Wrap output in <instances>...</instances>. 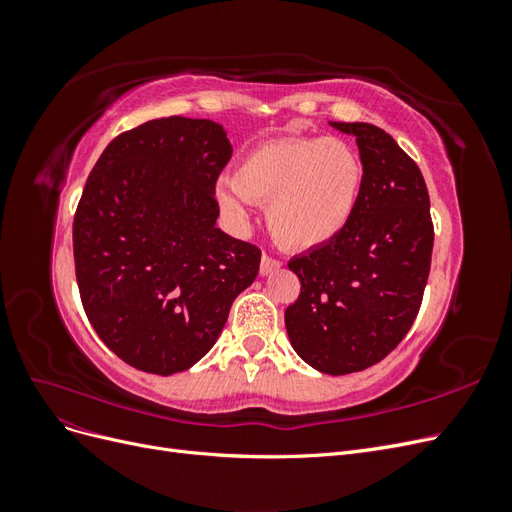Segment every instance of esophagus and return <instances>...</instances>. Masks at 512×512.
Wrapping results in <instances>:
<instances>
[{
	"label": "esophagus",
	"instance_id": "esophagus-1",
	"mask_svg": "<svg viewBox=\"0 0 512 512\" xmlns=\"http://www.w3.org/2000/svg\"><path fill=\"white\" fill-rule=\"evenodd\" d=\"M280 265H282V262L277 260V258H273V256H269V254H262V258H260V273H262V275H269V273H273L275 269H280Z\"/></svg>",
	"mask_w": 512,
	"mask_h": 512
}]
</instances>
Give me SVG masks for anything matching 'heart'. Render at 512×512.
I'll return each instance as SVG.
<instances>
[{
	"label": "heart",
	"mask_w": 512,
	"mask_h": 512,
	"mask_svg": "<svg viewBox=\"0 0 512 512\" xmlns=\"http://www.w3.org/2000/svg\"><path fill=\"white\" fill-rule=\"evenodd\" d=\"M365 166L356 149L331 136H288L260 143L241 158L218 200L232 220L247 203H267L273 237L290 250H314L342 235L359 207Z\"/></svg>",
	"instance_id": "obj_1"
}]
</instances>
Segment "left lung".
Here are the masks:
<instances>
[{
  "label": "left lung",
  "instance_id": "8db88e82",
  "mask_svg": "<svg viewBox=\"0 0 512 512\" xmlns=\"http://www.w3.org/2000/svg\"><path fill=\"white\" fill-rule=\"evenodd\" d=\"M331 126L356 138L363 194L342 235L288 262L301 292L284 318L307 365L344 376L380 363L410 331L429 277L433 222L421 170L391 134L359 121Z\"/></svg>",
  "mask_w": 512,
  "mask_h": 512
}]
</instances>
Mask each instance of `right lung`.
I'll use <instances>...</instances> for the list:
<instances>
[{
	"instance_id": "right-lung-1",
	"label": "right lung",
	"mask_w": 512,
	"mask_h": 512,
	"mask_svg": "<svg viewBox=\"0 0 512 512\" xmlns=\"http://www.w3.org/2000/svg\"><path fill=\"white\" fill-rule=\"evenodd\" d=\"M232 156L220 123L162 117L102 151L74 213L85 314L121 361L170 376L220 337L260 250L215 228V183Z\"/></svg>"
}]
</instances>
